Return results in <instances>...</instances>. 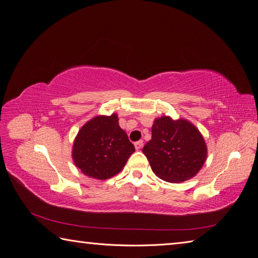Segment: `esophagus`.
Wrapping results in <instances>:
<instances>
[{
	"label": "esophagus",
	"mask_w": 258,
	"mask_h": 258,
	"mask_svg": "<svg viewBox=\"0 0 258 258\" xmlns=\"http://www.w3.org/2000/svg\"><path fill=\"white\" fill-rule=\"evenodd\" d=\"M143 146V141L142 140H140V141H137L136 143H135V147H136V150H140V148H141Z\"/></svg>",
	"instance_id": "obj_1"
}]
</instances>
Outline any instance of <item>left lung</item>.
Listing matches in <instances>:
<instances>
[{"instance_id": "8db88e82", "label": "left lung", "mask_w": 258, "mask_h": 258, "mask_svg": "<svg viewBox=\"0 0 258 258\" xmlns=\"http://www.w3.org/2000/svg\"><path fill=\"white\" fill-rule=\"evenodd\" d=\"M143 153L159 178L179 183L198 173L207 158V146L190 122L163 116L154 121L152 139L144 145Z\"/></svg>"}]
</instances>
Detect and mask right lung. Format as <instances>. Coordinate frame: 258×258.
<instances>
[{
  "label": "right lung",
  "mask_w": 258,
  "mask_h": 258,
  "mask_svg": "<svg viewBox=\"0 0 258 258\" xmlns=\"http://www.w3.org/2000/svg\"><path fill=\"white\" fill-rule=\"evenodd\" d=\"M135 151L113 114L95 117L84 124L75 139L72 156L84 174L106 179L120 172Z\"/></svg>",
  "instance_id": "1"
}]
</instances>
